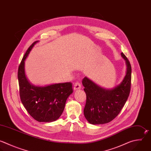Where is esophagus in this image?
<instances>
[{
	"mask_svg": "<svg viewBox=\"0 0 151 151\" xmlns=\"http://www.w3.org/2000/svg\"><path fill=\"white\" fill-rule=\"evenodd\" d=\"M81 87V84L79 83V82H76L74 84V90H78V89H80Z\"/></svg>",
	"mask_w": 151,
	"mask_h": 151,
	"instance_id": "obj_1",
	"label": "esophagus"
}]
</instances>
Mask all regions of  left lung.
I'll return each mask as SVG.
<instances>
[{"instance_id":"8db88e82","label":"left lung","mask_w":151,"mask_h":151,"mask_svg":"<svg viewBox=\"0 0 151 151\" xmlns=\"http://www.w3.org/2000/svg\"><path fill=\"white\" fill-rule=\"evenodd\" d=\"M122 57L126 65V74L122 81L115 87L106 88L85 77L82 84L86 94L84 114L92 124H105L113 120L120 113L129 97L131 86L130 64L123 52Z\"/></svg>"}]
</instances>
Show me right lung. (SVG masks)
Masks as SVG:
<instances>
[{
	"mask_svg": "<svg viewBox=\"0 0 151 151\" xmlns=\"http://www.w3.org/2000/svg\"><path fill=\"white\" fill-rule=\"evenodd\" d=\"M39 41L34 42L28 49L18 68V78L21 101L29 114L40 122H52L62 114L66 101L73 93L71 83H55L37 86L31 83L27 77L25 61L33 47Z\"/></svg>",
	"mask_w": 151,
	"mask_h": 151,
	"instance_id": "1",
	"label": "right lung"
}]
</instances>
